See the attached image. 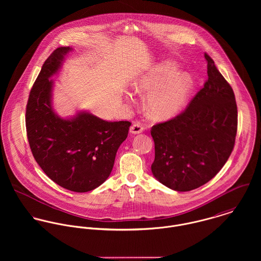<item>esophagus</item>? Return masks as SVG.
I'll list each match as a JSON object with an SVG mask.
<instances>
[{
	"label": "esophagus",
	"instance_id": "esophagus-1",
	"mask_svg": "<svg viewBox=\"0 0 261 261\" xmlns=\"http://www.w3.org/2000/svg\"><path fill=\"white\" fill-rule=\"evenodd\" d=\"M129 132L134 135H138V134H141L144 132V126L140 123V122H135L130 128H129Z\"/></svg>",
	"mask_w": 261,
	"mask_h": 261
}]
</instances>
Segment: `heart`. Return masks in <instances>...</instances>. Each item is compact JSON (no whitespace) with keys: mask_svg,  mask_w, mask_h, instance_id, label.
I'll return each mask as SVG.
<instances>
[{"mask_svg":"<svg viewBox=\"0 0 261 261\" xmlns=\"http://www.w3.org/2000/svg\"><path fill=\"white\" fill-rule=\"evenodd\" d=\"M173 62H165L136 81L135 91L149 95L146 109L155 120L169 119L181 112L194 88V80L187 73H178ZM129 100L130 96L126 95Z\"/></svg>","mask_w":261,"mask_h":261,"instance_id":"obj_1","label":"heart"}]
</instances>
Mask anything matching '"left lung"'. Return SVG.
Segmentation results:
<instances>
[{"mask_svg":"<svg viewBox=\"0 0 261 261\" xmlns=\"http://www.w3.org/2000/svg\"><path fill=\"white\" fill-rule=\"evenodd\" d=\"M208 80L176 117L150 129L154 142L151 173L163 185L187 192L214 178L230 156L237 133L232 87L205 53Z\"/></svg>","mask_w":261,"mask_h":261,"instance_id":"obj_1","label":"left lung"}]
</instances>
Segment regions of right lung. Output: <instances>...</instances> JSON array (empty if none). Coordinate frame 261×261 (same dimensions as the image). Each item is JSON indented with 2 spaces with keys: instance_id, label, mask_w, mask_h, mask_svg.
Masks as SVG:
<instances>
[{
  "instance_id": "obj_1",
  "label": "right lung",
  "mask_w": 261,
  "mask_h": 261,
  "mask_svg": "<svg viewBox=\"0 0 261 261\" xmlns=\"http://www.w3.org/2000/svg\"><path fill=\"white\" fill-rule=\"evenodd\" d=\"M70 47H59L47 58L30 91L26 129L32 153L43 172L56 184L83 193L110 177L119 146L125 141L129 121H108L78 112L62 118L52 107L53 81Z\"/></svg>"
}]
</instances>
